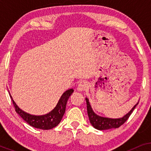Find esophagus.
Listing matches in <instances>:
<instances>
[{
  "mask_svg": "<svg viewBox=\"0 0 151 151\" xmlns=\"http://www.w3.org/2000/svg\"><path fill=\"white\" fill-rule=\"evenodd\" d=\"M87 86H88L87 82L85 81H82L78 84L77 90L78 91H84L86 88H87Z\"/></svg>",
  "mask_w": 151,
  "mask_h": 151,
  "instance_id": "obj_1",
  "label": "esophagus"
}]
</instances>
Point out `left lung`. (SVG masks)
I'll return each instance as SVG.
<instances>
[{
  "label": "left lung",
  "instance_id": "left-lung-1",
  "mask_svg": "<svg viewBox=\"0 0 151 151\" xmlns=\"http://www.w3.org/2000/svg\"><path fill=\"white\" fill-rule=\"evenodd\" d=\"M85 100L86 102V106H87L88 116V118H89L91 124L95 129L100 130V131L119 128L127 120L131 113H133V111L135 109L136 106L138 104V103H139V101H138L137 104L131 109V110L129 113H127L125 115H124L122 117H120V118H110V117H102L100 116V115H97L92 109V107L91 106L88 99L86 98Z\"/></svg>",
  "mask_w": 151,
  "mask_h": 151
}]
</instances>
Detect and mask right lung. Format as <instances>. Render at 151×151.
<instances>
[{"instance_id": "obj_1", "label": "right lung", "mask_w": 151, "mask_h": 151, "mask_svg": "<svg viewBox=\"0 0 151 151\" xmlns=\"http://www.w3.org/2000/svg\"><path fill=\"white\" fill-rule=\"evenodd\" d=\"M73 89L71 88L64 93L58 100V102L56 106L52 111L47 113L45 115H32L29 113L22 111L18 106L14 100L12 98L11 94L9 93L10 98H11L12 102L14 107H15L16 112L31 127L36 128V129L42 130H49L53 129L59 124L62 118H63L64 114L65 113L66 106L68 99L73 93Z\"/></svg>"}]
</instances>
